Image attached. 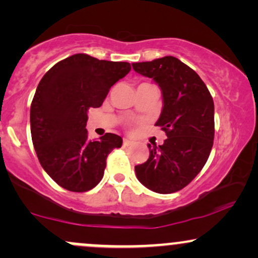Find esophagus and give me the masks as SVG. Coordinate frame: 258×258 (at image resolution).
Wrapping results in <instances>:
<instances>
[{"instance_id":"obj_1","label":"esophagus","mask_w":258,"mask_h":258,"mask_svg":"<svg viewBox=\"0 0 258 258\" xmlns=\"http://www.w3.org/2000/svg\"><path fill=\"white\" fill-rule=\"evenodd\" d=\"M131 144H132V142L130 141V139H127V138L123 139V147H130Z\"/></svg>"}]
</instances>
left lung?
Masks as SVG:
<instances>
[{
  "label": "left lung",
  "mask_w": 258,
  "mask_h": 258,
  "mask_svg": "<svg viewBox=\"0 0 258 258\" xmlns=\"http://www.w3.org/2000/svg\"><path fill=\"white\" fill-rule=\"evenodd\" d=\"M133 70L153 79L162 93V110L155 126L167 138L148 144L149 159L135 167L139 182L160 194L178 191L195 178L214 146V99L200 76L178 58L166 55L133 63Z\"/></svg>",
  "instance_id": "1"
}]
</instances>
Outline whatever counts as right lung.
Segmentation results:
<instances>
[{
	"label": "right lung",
	"mask_w": 258,
	"mask_h": 258,
	"mask_svg": "<svg viewBox=\"0 0 258 258\" xmlns=\"http://www.w3.org/2000/svg\"><path fill=\"white\" fill-rule=\"evenodd\" d=\"M131 70L126 61L99 60L85 53L53 65L38 84L30 108L31 138L41 166L57 184L87 191L102 180L106 158L122 138L105 133L88 139L90 108H99L114 84Z\"/></svg>",
	"instance_id": "right-lung-1"
}]
</instances>
